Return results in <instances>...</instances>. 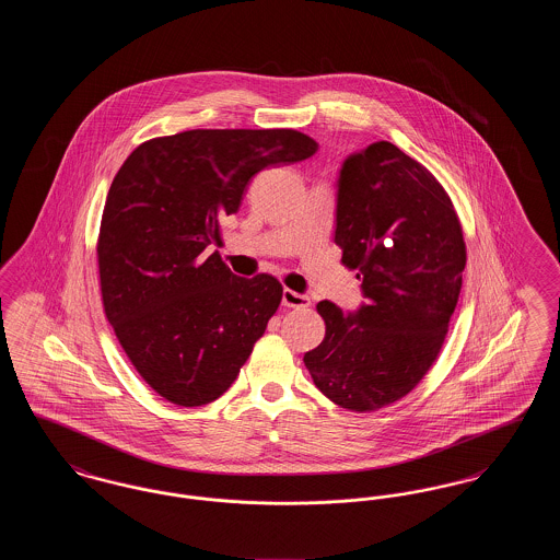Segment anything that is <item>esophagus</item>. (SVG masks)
Returning <instances> with one entry per match:
<instances>
[{
  "instance_id": "obj_1",
  "label": "esophagus",
  "mask_w": 560,
  "mask_h": 560,
  "mask_svg": "<svg viewBox=\"0 0 560 560\" xmlns=\"http://www.w3.org/2000/svg\"><path fill=\"white\" fill-rule=\"evenodd\" d=\"M283 306L306 308V306H311V298L304 295V293L293 292V290H283Z\"/></svg>"
}]
</instances>
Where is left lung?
Wrapping results in <instances>:
<instances>
[{
	"instance_id": "left-lung-1",
	"label": "left lung",
	"mask_w": 560,
	"mask_h": 560,
	"mask_svg": "<svg viewBox=\"0 0 560 560\" xmlns=\"http://www.w3.org/2000/svg\"><path fill=\"white\" fill-rule=\"evenodd\" d=\"M334 241L368 302L352 315L319 302L325 338L304 365L327 399L375 411L409 395L441 352L462 290L464 233L441 183L380 140L342 165Z\"/></svg>"
}]
</instances>
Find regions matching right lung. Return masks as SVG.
Returning a JSON list of instances; mask_svg holds the SVG:
<instances>
[{"mask_svg": "<svg viewBox=\"0 0 560 560\" xmlns=\"http://www.w3.org/2000/svg\"><path fill=\"white\" fill-rule=\"evenodd\" d=\"M317 149L298 130H188L142 142L115 174L96 245L103 306L163 399H218L262 338L281 283L233 275L212 245L258 172Z\"/></svg>", "mask_w": 560, "mask_h": 560, "instance_id": "right-lung-1", "label": "right lung"}]
</instances>
